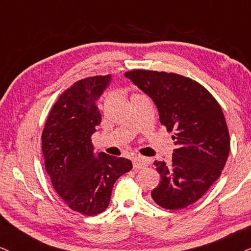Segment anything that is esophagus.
Returning a JSON list of instances; mask_svg holds the SVG:
<instances>
[{
	"mask_svg": "<svg viewBox=\"0 0 251 251\" xmlns=\"http://www.w3.org/2000/svg\"><path fill=\"white\" fill-rule=\"evenodd\" d=\"M148 166V160L143 157H135L134 161H132V167H134L135 170L142 169V168Z\"/></svg>",
	"mask_w": 251,
	"mask_h": 251,
	"instance_id": "obj_1",
	"label": "esophagus"
}]
</instances>
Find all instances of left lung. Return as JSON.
<instances>
[{
  "label": "left lung",
  "instance_id": "1",
  "mask_svg": "<svg viewBox=\"0 0 251 251\" xmlns=\"http://www.w3.org/2000/svg\"><path fill=\"white\" fill-rule=\"evenodd\" d=\"M154 101L161 123L175 131L172 161H155L160 184L152 200L169 210L195 203L221 176L230 150L222 108L199 82L174 73L135 69L126 72Z\"/></svg>",
  "mask_w": 251,
  "mask_h": 251
}]
</instances>
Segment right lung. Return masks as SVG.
Here are the masks:
<instances>
[{
  "label": "right lung",
  "mask_w": 251,
  "mask_h": 251,
  "mask_svg": "<svg viewBox=\"0 0 251 251\" xmlns=\"http://www.w3.org/2000/svg\"><path fill=\"white\" fill-rule=\"evenodd\" d=\"M111 76L75 82L50 109L42 132L46 172L56 193L74 211L95 216L109 205L116 179L130 172L131 161L94 152L91 135L101 123L96 101Z\"/></svg>",
  "instance_id": "obj_1"
}]
</instances>
